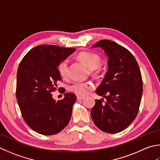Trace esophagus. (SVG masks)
<instances>
[{
    "label": "esophagus",
    "mask_w": 160,
    "mask_h": 160,
    "mask_svg": "<svg viewBox=\"0 0 160 160\" xmlns=\"http://www.w3.org/2000/svg\"><path fill=\"white\" fill-rule=\"evenodd\" d=\"M77 99L78 100V101H80V100H83V99H84V97H83V96H77Z\"/></svg>",
    "instance_id": "obj_1"
}]
</instances>
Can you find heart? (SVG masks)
I'll list each match as a JSON object with an SVG mask.
<instances>
[{
	"instance_id": "b5f03b06",
	"label": "heart",
	"mask_w": 160,
	"mask_h": 160,
	"mask_svg": "<svg viewBox=\"0 0 160 160\" xmlns=\"http://www.w3.org/2000/svg\"><path fill=\"white\" fill-rule=\"evenodd\" d=\"M78 58L85 64L87 67L93 71L98 70L101 65V58L96 53L88 51H82L78 53ZM68 59H64L58 67V70L62 78H66L68 75ZM92 84L89 82H75L69 87V90L80 96L86 95L89 91L92 89Z\"/></svg>"
}]
</instances>
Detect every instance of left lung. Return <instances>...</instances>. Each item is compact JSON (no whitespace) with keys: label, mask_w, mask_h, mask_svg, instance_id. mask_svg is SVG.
Wrapping results in <instances>:
<instances>
[{"label":"left lung","mask_w":160,"mask_h":160,"mask_svg":"<svg viewBox=\"0 0 160 160\" xmlns=\"http://www.w3.org/2000/svg\"><path fill=\"white\" fill-rule=\"evenodd\" d=\"M93 47L104 50L108 71L96 90L107 101L96 100L91 117L103 132L118 133L129 126L138 113L143 93L142 74L132 53L117 43L102 39Z\"/></svg>","instance_id":"8db88e82"}]
</instances>
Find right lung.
I'll return each mask as SVG.
<instances>
[{"label":"right lung","instance_id":"obj_1","mask_svg":"<svg viewBox=\"0 0 160 160\" xmlns=\"http://www.w3.org/2000/svg\"><path fill=\"white\" fill-rule=\"evenodd\" d=\"M75 51L76 48L39 45L31 49L20 62L17 76V102L24 121L37 132L55 134L70 121L76 96L66 93L64 99L56 101L51 93L61 81L59 64Z\"/></svg>","mask_w":160,"mask_h":160}]
</instances>
